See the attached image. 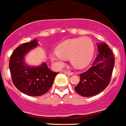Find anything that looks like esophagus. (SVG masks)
Segmentation results:
<instances>
[{
  "label": "esophagus",
  "instance_id": "esophagus-1",
  "mask_svg": "<svg viewBox=\"0 0 126 126\" xmlns=\"http://www.w3.org/2000/svg\"><path fill=\"white\" fill-rule=\"evenodd\" d=\"M64 73L65 75H69V76H71L73 75V73L71 71H64Z\"/></svg>",
  "mask_w": 126,
  "mask_h": 126
}]
</instances>
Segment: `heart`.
<instances>
[{
	"label": "heart",
	"mask_w": 126,
	"mask_h": 126,
	"mask_svg": "<svg viewBox=\"0 0 126 126\" xmlns=\"http://www.w3.org/2000/svg\"><path fill=\"white\" fill-rule=\"evenodd\" d=\"M94 54V45L88 37L68 39L57 46L56 51L51 53L49 58L58 68L65 66L69 58L72 65L77 69H83L89 65Z\"/></svg>",
	"instance_id": "heart-1"
}]
</instances>
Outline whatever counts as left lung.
<instances>
[{
	"label": "left lung",
	"mask_w": 126,
	"mask_h": 126,
	"mask_svg": "<svg viewBox=\"0 0 126 126\" xmlns=\"http://www.w3.org/2000/svg\"><path fill=\"white\" fill-rule=\"evenodd\" d=\"M98 55L88 71L80 75V81L75 90L84 97L98 94L110 83L115 58L105 43H97Z\"/></svg>",
	"instance_id": "1"
}]
</instances>
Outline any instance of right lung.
Listing matches in <instances>:
<instances>
[{"instance_id":"add662e5","label":"right lung","mask_w":126,"mask_h":126,"mask_svg":"<svg viewBox=\"0 0 126 126\" xmlns=\"http://www.w3.org/2000/svg\"><path fill=\"white\" fill-rule=\"evenodd\" d=\"M39 46L37 40L18 46L12 53L9 69L14 86L24 94L38 96L46 94L59 72H54L45 62L38 66L28 65L25 57L30 51Z\"/></svg>"}]
</instances>
